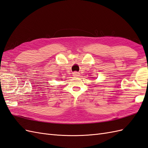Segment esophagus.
Returning a JSON list of instances; mask_svg holds the SVG:
<instances>
[{
  "mask_svg": "<svg viewBox=\"0 0 148 148\" xmlns=\"http://www.w3.org/2000/svg\"><path fill=\"white\" fill-rule=\"evenodd\" d=\"M73 75L74 76V77H79V73L78 72H77V71H74V72L73 73Z\"/></svg>",
  "mask_w": 148,
  "mask_h": 148,
  "instance_id": "34e87169",
  "label": "esophagus"
}]
</instances>
